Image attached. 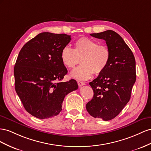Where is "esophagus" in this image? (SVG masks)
Instances as JSON below:
<instances>
[{
	"label": "esophagus",
	"mask_w": 151,
	"mask_h": 151,
	"mask_svg": "<svg viewBox=\"0 0 151 151\" xmlns=\"http://www.w3.org/2000/svg\"><path fill=\"white\" fill-rule=\"evenodd\" d=\"M77 83H78V86H80V87H81V86H83L85 84L84 82H83V81H77Z\"/></svg>",
	"instance_id": "34e87169"
}]
</instances>
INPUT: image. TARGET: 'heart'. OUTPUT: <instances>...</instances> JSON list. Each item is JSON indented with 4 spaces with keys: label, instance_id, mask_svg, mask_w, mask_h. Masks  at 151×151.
<instances>
[{
    "label": "heart",
    "instance_id": "obj_1",
    "mask_svg": "<svg viewBox=\"0 0 151 151\" xmlns=\"http://www.w3.org/2000/svg\"><path fill=\"white\" fill-rule=\"evenodd\" d=\"M110 58L108 47L85 37L75 41L73 49L66 46L61 52L62 63L69 69L74 68L81 60L82 65L71 73L72 77L80 80L89 79L93 73L96 75L101 74L108 65Z\"/></svg>",
    "mask_w": 151,
    "mask_h": 151
}]
</instances>
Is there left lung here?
Returning a JSON list of instances; mask_svg holds the SVG:
<instances>
[{
  "instance_id": "1",
  "label": "left lung",
  "mask_w": 151,
  "mask_h": 151,
  "mask_svg": "<svg viewBox=\"0 0 151 151\" xmlns=\"http://www.w3.org/2000/svg\"><path fill=\"white\" fill-rule=\"evenodd\" d=\"M90 35L106 41L111 58L106 70L89 83L93 96L86 109L93 117L109 121L118 116L130 101L136 81L135 59L122 37L113 30Z\"/></svg>"
}]
</instances>
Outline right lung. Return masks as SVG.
Returning a JSON list of instances; mask_svg holds the SVG:
<instances>
[{"instance_id": "right-lung-1", "label": "right lung", "mask_w": 151, "mask_h": 151, "mask_svg": "<svg viewBox=\"0 0 151 151\" xmlns=\"http://www.w3.org/2000/svg\"><path fill=\"white\" fill-rule=\"evenodd\" d=\"M71 35L39 33L21 49L14 68L15 90L28 113L39 119L59 114L67 94L78 88L76 80L61 82L68 73L61 52Z\"/></svg>"}]
</instances>
